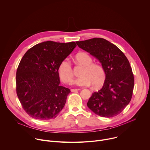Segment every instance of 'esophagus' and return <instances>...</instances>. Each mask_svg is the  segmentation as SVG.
<instances>
[{"mask_svg":"<svg viewBox=\"0 0 150 150\" xmlns=\"http://www.w3.org/2000/svg\"><path fill=\"white\" fill-rule=\"evenodd\" d=\"M80 90V89H79V88H76V89H71V90L72 92H75V91H78V90Z\"/></svg>","mask_w":150,"mask_h":150,"instance_id":"1","label":"esophagus"}]
</instances>
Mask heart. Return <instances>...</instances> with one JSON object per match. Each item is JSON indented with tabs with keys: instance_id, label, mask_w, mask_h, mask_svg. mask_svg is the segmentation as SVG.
<instances>
[{
	"instance_id": "b5f03b06",
	"label": "heart",
	"mask_w": 150,
	"mask_h": 150,
	"mask_svg": "<svg viewBox=\"0 0 150 150\" xmlns=\"http://www.w3.org/2000/svg\"><path fill=\"white\" fill-rule=\"evenodd\" d=\"M76 60L84 66L81 74V77L72 82L78 86H88L93 84L94 88H98L103 85L105 78L104 68L97 63H92V58L87 53H79L75 56ZM58 72L61 80L63 82H69L73 78V71L69 60L63 59L58 68Z\"/></svg>"
}]
</instances>
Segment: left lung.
I'll return each instance as SVG.
<instances>
[{
	"instance_id": "8db88e82",
	"label": "left lung",
	"mask_w": 150,
	"mask_h": 150,
	"mask_svg": "<svg viewBox=\"0 0 150 150\" xmlns=\"http://www.w3.org/2000/svg\"><path fill=\"white\" fill-rule=\"evenodd\" d=\"M76 42L79 48L97 59L105 72L103 87L92 94L87 106L101 117L117 116L132 96L134 78L129 60L116 46L105 39L94 38Z\"/></svg>"
}]
</instances>
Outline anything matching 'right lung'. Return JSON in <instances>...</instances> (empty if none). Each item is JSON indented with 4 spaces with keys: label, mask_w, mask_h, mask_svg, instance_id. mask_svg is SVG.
I'll return each mask as SVG.
<instances>
[{
    "label": "right lung",
    "mask_w": 150,
    "mask_h": 150,
    "mask_svg": "<svg viewBox=\"0 0 150 150\" xmlns=\"http://www.w3.org/2000/svg\"><path fill=\"white\" fill-rule=\"evenodd\" d=\"M47 41L30 49L21 60L16 75V90L24 110L38 120L54 119L66 103L69 88L59 85L60 62L76 47Z\"/></svg>",
    "instance_id": "obj_1"
}]
</instances>
